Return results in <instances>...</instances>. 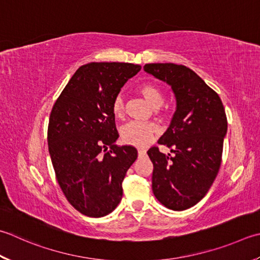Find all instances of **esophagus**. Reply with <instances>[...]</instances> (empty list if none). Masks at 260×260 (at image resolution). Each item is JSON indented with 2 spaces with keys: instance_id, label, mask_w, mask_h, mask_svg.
<instances>
[{
  "instance_id": "34e87169",
  "label": "esophagus",
  "mask_w": 260,
  "mask_h": 260,
  "mask_svg": "<svg viewBox=\"0 0 260 260\" xmlns=\"http://www.w3.org/2000/svg\"><path fill=\"white\" fill-rule=\"evenodd\" d=\"M145 155V151L144 150H139V156H144Z\"/></svg>"
}]
</instances>
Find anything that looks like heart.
I'll return each mask as SVG.
<instances>
[{"label": "heart", "instance_id": "heart-1", "mask_svg": "<svg viewBox=\"0 0 260 260\" xmlns=\"http://www.w3.org/2000/svg\"><path fill=\"white\" fill-rule=\"evenodd\" d=\"M139 91L154 108H159L165 101V92L159 85L153 83H144L140 86ZM111 111L117 118H121L125 114V101L121 94H117L111 101ZM157 132L154 123H141L132 121L125 125L121 129V139L127 144L135 146H145L150 143L152 137Z\"/></svg>", "mask_w": 260, "mask_h": 260}]
</instances>
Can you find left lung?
Listing matches in <instances>:
<instances>
[{
	"mask_svg": "<svg viewBox=\"0 0 260 260\" xmlns=\"http://www.w3.org/2000/svg\"><path fill=\"white\" fill-rule=\"evenodd\" d=\"M144 71L174 90L177 109L171 124L147 151L153 164L152 189L161 204L174 211L196 205L210 189L222 162L228 120L220 96L194 71L172 63L145 64Z\"/></svg>",
	"mask_w": 260,
	"mask_h": 260,
	"instance_id": "1",
	"label": "left lung"
}]
</instances>
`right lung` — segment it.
I'll list each match as a JSON object with an SVG mask.
<instances>
[{"instance_id":"obj_1","label":"right lung","mask_w":260,"mask_h":260,"mask_svg":"<svg viewBox=\"0 0 260 260\" xmlns=\"http://www.w3.org/2000/svg\"><path fill=\"white\" fill-rule=\"evenodd\" d=\"M141 71L131 63H89L71 78L50 111L47 141L56 179L71 205L83 215L113 212L123 180L137 159L118 139L111 101Z\"/></svg>"}]
</instances>
